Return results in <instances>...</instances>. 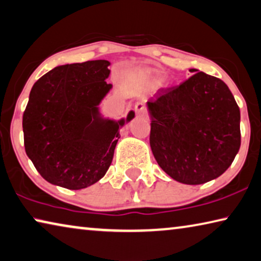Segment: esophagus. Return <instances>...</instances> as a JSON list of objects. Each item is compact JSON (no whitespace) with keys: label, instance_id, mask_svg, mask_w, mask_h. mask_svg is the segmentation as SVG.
I'll use <instances>...</instances> for the list:
<instances>
[{"label":"esophagus","instance_id":"34e87169","mask_svg":"<svg viewBox=\"0 0 261 261\" xmlns=\"http://www.w3.org/2000/svg\"><path fill=\"white\" fill-rule=\"evenodd\" d=\"M135 110H136V113H137L138 115H140V116H145L146 115V107H145V105H144L143 102H140V101H138V102H136V105H135Z\"/></svg>","mask_w":261,"mask_h":261}]
</instances>
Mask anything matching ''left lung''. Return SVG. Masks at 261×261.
Wrapping results in <instances>:
<instances>
[{
	"label": "left lung",
	"instance_id": "1",
	"mask_svg": "<svg viewBox=\"0 0 261 261\" xmlns=\"http://www.w3.org/2000/svg\"><path fill=\"white\" fill-rule=\"evenodd\" d=\"M147 108L153 155L172 179L201 185L232 164L241 147V111L221 79L195 72L160 90Z\"/></svg>",
	"mask_w": 261,
	"mask_h": 261
}]
</instances>
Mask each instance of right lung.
<instances>
[{"label": "right lung", "instance_id": "1", "mask_svg": "<svg viewBox=\"0 0 261 261\" xmlns=\"http://www.w3.org/2000/svg\"><path fill=\"white\" fill-rule=\"evenodd\" d=\"M109 65L92 60L58 66L32 87L23 114L24 147L49 184L82 189L108 171L124 124L97 118L96 106L111 88L106 81ZM134 116L130 111L126 121Z\"/></svg>", "mask_w": 261, "mask_h": 261}]
</instances>
